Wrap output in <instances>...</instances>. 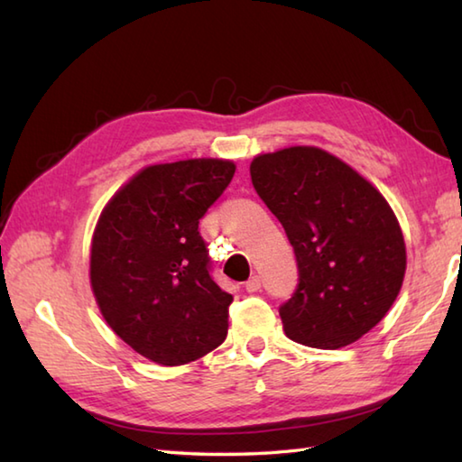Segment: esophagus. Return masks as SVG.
Instances as JSON below:
<instances>
[{"instance_id":"esophagus-1","label":"esophagus","mask_w":462,"mask_h":462,"mask_svg":"<svg viewBox=\"0 0 462 462\" xmlns=\"http://www.w3.org/2000/svg\"><path fill=\"white\" fill-rule=\"evenodd\" d=\"M246 291L248 293H254V291H258L260 288H262V280H260V276H252L248 282H246Z\"/></svg>"}]
</instances>
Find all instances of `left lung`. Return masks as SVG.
<instances>
[{
  "mask_svg": "<svg viewBox=\"0 0 462 462\" xmlns=\"http://www.w3.org/2000/svg\"><path fill=\"white\" fill-rule=\"evenodd\" d=\"M252 184L282 222L300 282L280 308L301 346L337 349L385 318L405 278L403 232L381 192L316 146L260 154Z\"/></svg>",
  "mask_w": 462,
  "mask_h": 462,
  "instance_id": "8db88e82",
  "label": "left lung"
}]
</instances>
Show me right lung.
I'll list each match as a JSON object with an SVG mask.
<instances>
[{
    "mask_svg": "<svg viewBox=\"0 0 462 462\" xmlns=\"http://www.w3.org/2000/svg\"><path fill=\"white\" fill-rule=\"evenodd\" d=\"M236 166L190 159L146 166L101 212L91 244V288L126 346L161 365H184L228 333L232 296L210 276L199 232Z\"/></svg>",
    "mask_w": 462,
    "mask_h": 462,
    "instance_id": "obj_1",
    "label": "right lung"
}]
</instances>
